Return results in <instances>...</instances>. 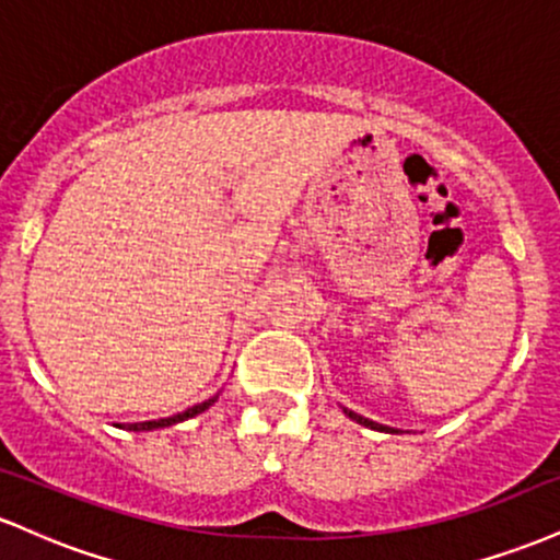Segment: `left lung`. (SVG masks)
<instances>
[{"mask_svg": "<svg viewBox=\"0 0 560 560\" xmlns=\"http://www.w3.org/2000/svg\"><path fill=\"white\" fill-rule=\"evenodd\" d=\"M345 413H347V416H350V419H352V421L363 423V427H371V429H376V432H395V429H389V427H382V423H376V421H369V419H363V416L352 413V410H347V408H345Z\"/></svg>", "mask_w": 560, "mask_h": 560, "instance_id": "left-lung-1", "label": "left lung"}]
</instances>
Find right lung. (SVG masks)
Instances as JSON below:
<instances>
[{
	"label": "right lung",
	"instance_id": "obj_1",
	"mask_svg": "<svg viewBox=\"0 0 560 560\" xmlns=\"http://www.w3.org/2000/svg\"><path fill=\"white\" fill-rule=\"evenodd\" d=\"M215 400H218V395H215V397H210V400H205V402L191 405V408H186L184 413L168 416V419H158V421H139V423H128V427H124V429H128V432H152V429H165V427H173V423H182V421H186V419H195L197 413H202V410H208L210 405H213Z\"/></svg>",
	"mask_w": 560,
	"mask_h": 560
}]
</instances>
